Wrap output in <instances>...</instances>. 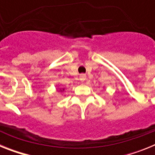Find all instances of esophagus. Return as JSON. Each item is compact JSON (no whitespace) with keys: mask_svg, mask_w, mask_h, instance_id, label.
<instances>
[{"mask_svg":"<svg viewBox=\"0 0 155 155\" xmlns=\"http://www.w3.org/2000/svg\"><path fill=\"white\" fill-rule=\"evenodd\" d=\"M86 78V75L84 74H81L80 75V80L81 81H84V80H85Z\"/></svg>","mask_w":155,"mask_h":155,"instance_id":"34e87169","label":"esophagus"}]
</instances>
